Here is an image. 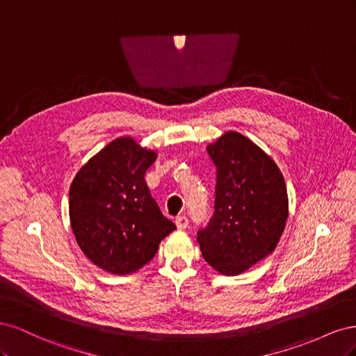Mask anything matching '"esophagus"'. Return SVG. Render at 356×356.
<instances>
[{
  "label": "esophagus",
  "instance_id": "obj_1",
  "mask_svg": "<svg viewBox=\"0 0 356 356\" xmlns=\"http://www.w3.org/2000/svg\"><path fill=\"white\" fill-rule=\"evenodd\" d=\"M175 224H177V227L179 230H184V229H187V225H188V218L186 217V215H179V217L175 218Z\"/></svg>",
  "mask_w": 356,
  "mask_h": 356
}]
</instances>
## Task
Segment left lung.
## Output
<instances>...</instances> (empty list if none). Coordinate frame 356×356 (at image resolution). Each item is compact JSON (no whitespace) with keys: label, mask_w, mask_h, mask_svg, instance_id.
<instances>
[{"label":"left lung","mask_w":356,"mask_h":356,"mask_svg":"<svg viewBox=\"0 0 356 356\" xmlns=\"http://www.w3.org/2000/svg\"><path fill=\"white\" fill-rule=\"evenodd\" d=\"M217 168L213 213L197 242L222 275H239L276 248L288 218L286 186L275 161L238 132L207 147Z\"/></svg>","instance_id":"8db88e82"}]
</instances>
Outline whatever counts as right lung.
<instances>
[{"label":"right lung","mask_w":356,"mask_h":356,"mask_svg":"<svg viewBox=\"0 0 356 356\" xmlns=\"http://www.w3.org/2000/svg\"><path fill=\"white\" fill-rule=\"evenodd\" d=\"M157 154L117 138L86 163L70 188V218L84 255L115 275L152 261L177 225L161 213L145 182Z\"/></svg>","instance_id":"add662e5"}]
</instances>
